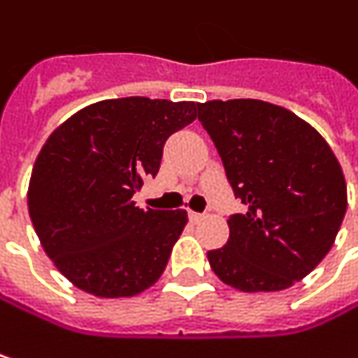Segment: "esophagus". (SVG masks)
<instances>
[{
    "label": "esophagus",
    "instance_id": "34e87169",
    "mask_svg": "<svg viewBox=\"0 0 358 358\" xmlns=\"http://www.w3.org/2000/svg\"><path fill=\"white\" fill-rule=\"evenodd\" d=\"M189 220H192V222H199V220H203V214H199V212H192V210H189Z\"/></svg>",
    "mask_w": 358,
    "mask_h": 358
}]
</instances>
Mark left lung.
<instances>
[{
	"mask_svg": "<svg viewBox=\"0 0 358 358\" xmlns=\"http://www.w3.org/2000/svg\"><path fill=\"white\" fill-rule=\"evenodd\" d=\"M197 112L246 206L228 220V243L208 252L210 267L246 294L292 287L318 267L341 230L346 181L338 159L316 128L268 101L214 99Z\"/></svg>",
	"mask_w": 358,
	"mask_h": 358,
	"instance_id": "8db88e82",
	"label": "left lung"
}]
</instances>
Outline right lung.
Here are the masks:
<instances>
[{
	"mask_svg": "<svg viewBox=\"0 0 358 358\" xmlns=\"http://www.w3.org/2000/svg\"><path fill=\"white\" fill-rule=\"evenodd\" d=\"M195 115V101L103 99L44 142L28 212L44 252L75 287L132 297L159 281L187 212L141 210L132 195L159 173L166 138Z\"/></svg>",
	"mask_w": 358,
	"mask_h": 358,
	"instance_id": "1",
	"label": "right lung"
}]
</instances>
